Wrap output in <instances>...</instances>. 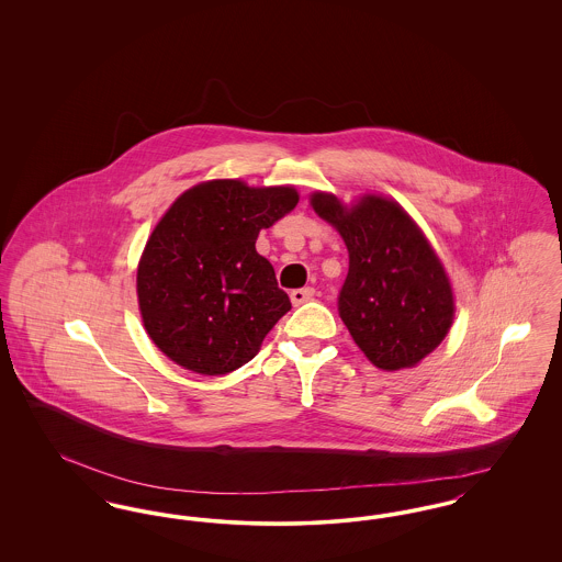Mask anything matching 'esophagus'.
<instances>
[{"label": "esophagus", "mask_w": 562, "mask_h": 562, "mask_svg": "<svg viewBox=\"0 0 562 562\" xmlns=\"http://www.w3.org/2000/svg\"><path fill=\"white\" fill-rule=\"evenodd\" d=\"M314 294H316V291H314V289H310V286H305V289H296V291L291 293V301H293V305H303V303L312 301V299H314Z\"/></svg>", "instance_id": "esophagus-1"}]
</instances>
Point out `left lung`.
Wrapping results in <instances>:
<instances>
[{
    "label": "left lung",
    "instance_id": "8db88e82",
    "mask_svg": "<svg viewBox=\"0 0 562 562\" xmlns=\"http://www.w3.org/2000/svg\"><path fill=\"white\" fill-rule=\"evenodd\" d=\"M310 202L348 246L339 316L356 346L383 371L422 362L447 337L454 316L449 276L424 232L383 195H362L346 206L316 191Z\"/></svg>",
    "mask_w": 562,
    "mask_h": 562
}]
</instances>
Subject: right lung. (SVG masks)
I'll use <instances>...</instances> for the list:
<instances>
[{
    "instance_id": "obj_1",
    "label": "right lung",
    "mask_w": 562,
    "mask_h": 562,
    "mask_svg": "<svg viewBox=\"0 0 562 562\" xmlns=\"http://www.w3.org/2000/svg\"><path fill=\"white\" fill-rule=\"evenodd\" d=\"M296 202L294 188L216 179L161 216L138 261L136 294L147 335L172 362L225 374L257 356L291 299L255 241Z\"/></svg>"
}]
</instances>
